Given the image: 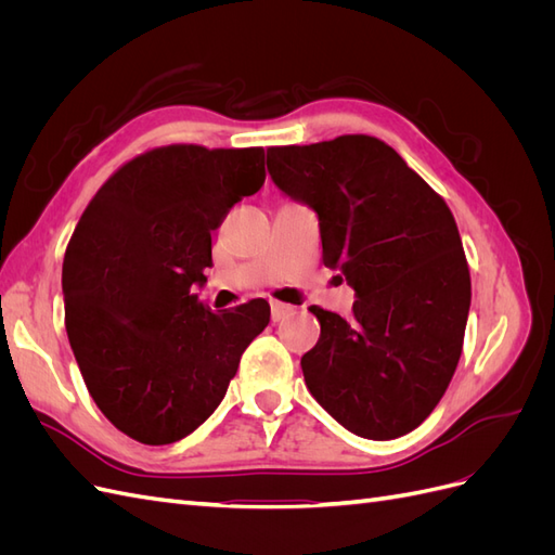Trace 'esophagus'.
<instances>
[{
    "label": "esophagus",
    "mask_w": 555,
    "mask_h": 555,
    "mask_svg": "<svg viewBox=\"0 0 555 555\" xmlns=\"http://www.w3.org/2000/svg\"><path fill=\"white\" fill-rule=\"evenodd\" d=\"M296 312L294 306H287V304H278V300H271V319L273 322H282V319H287Z\"/></svg>",
    "instance_id": "obj_1"
}]
</instances>
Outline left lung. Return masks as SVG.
<instances>
[{"instance_id":"obj_1","label":"left lung","mask_w":555,"mask_h":555,"mask_svg":"<svg viewBox=\"0 0 555 555\" xmlns=\"http://www.w3.org/2000/svg\"><path fill=\"white\" fill-rule=\"evenodd\" d=\"M268 173L317 212L324 266L357 294L349 319L310 308L322 333L300 359L308 389L354 435L400 438L435 410L461 359L473 294L451 210L363 133L268 147Z\"/></svg>"}]
</instances>
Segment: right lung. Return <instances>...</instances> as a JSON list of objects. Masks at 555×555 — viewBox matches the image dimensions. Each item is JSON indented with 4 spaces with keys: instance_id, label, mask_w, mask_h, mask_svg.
Returning a JSON list of instances; mask_svg holds the SVG:
<instances>
[{
    "instance_id": "1",
    "label": "right lung",
    "mask_w": 555,
    "mask_h": 555,
    "mask_svg": "<svg viewBox=\"0 0 555 555\" xmlns=\"http://www.w3.org/2000/svg\"><path fill=\"white\" fill-rule=\"evenodd\" d=\"M263 180V147L166 145L117 169L82 212L62 266L66 335L96 408L131 440L196 430L271 322L263 298L210 312L194 294L210 231Z\"/></svg>"
}]
</instances>
